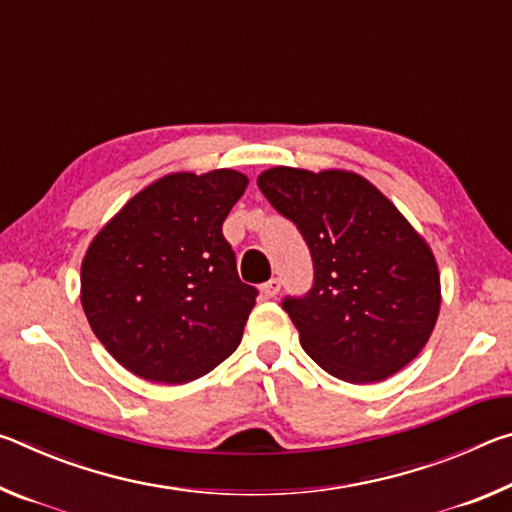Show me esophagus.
<instances>
[{
    "mask_svg": "<svg viewBox=\"0 0 512 512\" xmlns=\"http://www.w3.org/2000/svg\"><path fill=\"white\" fill-rule=\"evenodd\" d=\"M280 287H282L280 280H277V277H271V280L262 284V293L266 298H275L277 293H280Z\"/></svg>",
    "mask_w": 512,
    "mask_h": 512,
    "instance_id": "1",
    "label": "esophagus"
}]
</instances>
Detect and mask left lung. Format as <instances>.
Segmentation results:
<instances>
[{
  "label": "left lung",
  "instance_id": "obj_1",
  "mask_svg": "<svg viewBox=\"0 0 512 512\" xmlns=\"http://www.w3.org/2000/svg\"><path fill=\"white\" fill-rule=\"evenodd\" d=\"M257 187L296 223L314 262L311 289L282 300L309 357L350 384L381 381L418 357L438 318L440 275L397 207L350 171L275 167Z\"/></svg>",
  "mask_w": 512,
  "mask_h": 512
}]
</instances>
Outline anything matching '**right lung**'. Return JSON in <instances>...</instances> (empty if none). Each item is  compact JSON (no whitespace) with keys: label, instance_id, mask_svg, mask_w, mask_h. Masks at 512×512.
Instances as JSON below:
<instances>
[{"label":"right lung","instance_id":"add662e5","mask_svg":"<svg viewBox=\"0 0 512 512\" xmlns=\"http://www.w3.org/2000/svg\"><path fill=\"white\" fill-rule=\"evenodd\" d=\"M246 187L232 169L171 173L94 237L81 266L83 311L133 375L185 384L237 350L257 289L239 280L221 228Z\"/></svg>","mask_w":512,"mask_h":512}]
</instances>
